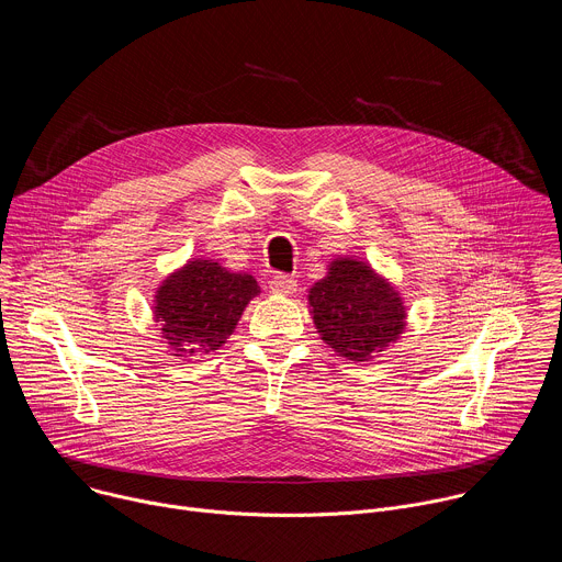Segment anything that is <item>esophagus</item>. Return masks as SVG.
I'll list each match as a JSON object with an SVG mask.
<instances>
[{
	"label": "esophagus",
	"instance_id": "obj_1",
	"mask_svg": "<svg viewBox=\"0 0 562 562\" xmlns=\"http://www.w3.org/2000/svg\"><path fill=\"white\" fill-rule=\"evenodd\" d=\"M269 289L276 295H291V293H295L297 282L293 278H289V276H273L271 282H269Z\"/></svg>",
	"mask_w": 562,
	"mask_h": 562
}]
</instances>
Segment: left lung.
Returning <instances> with one entry per match:
<instances>
[{"mask_svg":"<svg viewBox=\"0 0 562 562\" xmlns=\"http://www.w3.org/2000/svg\"><path fill=\"white\" fill-rule=\"evenodd\" d=\"M317 334L340 356L364 362L405 329V304L369 265L338 258L308 291Z\"/></svg>","mask_w":562,"mask_h":562,"instance_id":"left-lung-1","label":"left lung"}]
</instances>
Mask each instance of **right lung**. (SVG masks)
Returning <instances> with one entry per match:
<instances>
[{"instance_id":"right-lung-1","label":"right lung","mask_w":562,"mask_h":562,"mask_svg":"<svg viewBox=\"0 0 562 562\" xmlns=\"http://www.w3.org/2000/svg\"><path fill=\"white\" fill-rule=\"evenodd\" d=\"M260 293L249 273H231L213 260H191L171 273L155 295V323L171 356L191 360L220 349L245 306Z\"/></svg>"}]
</instances>
